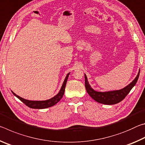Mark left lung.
Here are the masks:
<instances>
[{
  "label": "left lung",
  "mask_w": 145,
  "mask_h": 145,
  "mask_svg": "<svg viewBox=\"0 0 145 145\" xmlns=\"http://www.w3.org/2000/svg\"><path fill=\"white\" fill-rule=\"evenodd\" d=\"M139 72L137 74V77L132 81L131 84H129L125 88H123L120 90L112 91H107V92H99L93 90L88 83L86 75H85V87L88 94L89 96L94 99L95 101L100 103V104H104L107 105H113L118 104L123 100L129 92L131 91L132 88H133L135 84L138 80Z\"/></svg>",
  "instance_id": "8db88e82"
}]
</instances>
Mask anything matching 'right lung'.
<instances>
[{
  "label": "right lung",
  "mask_w": 145,
  "mask_h": 145,
  "mask_svg": "<svg viewBox=\"0 0 145 145\" xmlns=\"http://www.w3.org/2000/svg\"><path fill=\"white\" fill-rule=\"evenodd\" d=\"M68 75H69V73H68V74L67 75V77H66L65 81H64L63 84L62 85V87H61V89L60 90V91L59 92L58 94L57 95H56L55 97L52 98V99L47 100H45V101H31V100H25L23 99V98L16 95L15 93H13V91H12V93H13L14 96H16L19 100H20L24 104H25L27 106H28L30 108H33V109H45V108L52 107L53 105H54L55 104H57V103L59 101V100L62 99V97H63L64 93H65V90L66 84H67V82L68 78Z\"/></svg>",
  "instance_id": "add662e5"
}]
</instances>
